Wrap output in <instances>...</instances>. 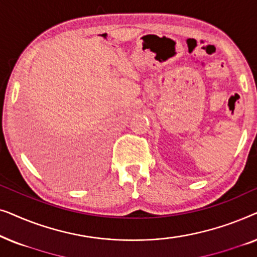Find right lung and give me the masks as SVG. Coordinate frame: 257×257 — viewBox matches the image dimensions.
Segmentation results:
<instances>
[{
	"label": "right lung",
	"instance_id": "obj_1",
	"mask_svg": "<svg viewBox=\"0 0 257 257\" xmlns=\"http://www.w3.org/2000/svg\"><path fill=\"white\" fill-rule=\"evenodd\" d=\"M65 152H57L55 154H50L48 157H43V161L45 165L57 170H68L70 167H75L79 163L80 154L82 151H75L70 149H63Z\"/></svg>",
	"mask_w": 257,
	"mask_h": 257
}]
</instances>
